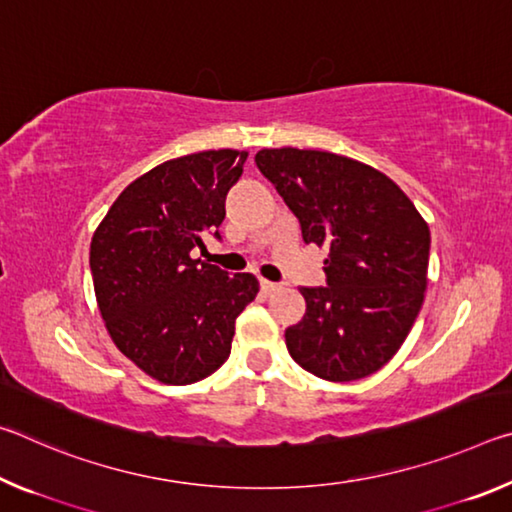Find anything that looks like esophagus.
<instances>
[{"mask_svg": "<svg viewBox=\"0 0 512 512\" xmlns=\"http://www.w3.org/2000/svg\"><path fill=\"white\" fill-rule=\"evenodd\" d=\"M259 284H262V291H264V293H275L277 289L282 287V284L271 282V280H259Z\"/></svg>", "mask_w": 512, "mask_h": 512, "instance_id": "esophagus-1", "label": "esophagus"}]
</instances>
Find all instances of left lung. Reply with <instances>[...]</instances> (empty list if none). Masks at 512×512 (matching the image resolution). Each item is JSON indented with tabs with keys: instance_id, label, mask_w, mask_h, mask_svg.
Returning <instances> with one entry per match:
<instances>
[{
	"instance_id": "left-lung-1",
	"label": "left lung",
	"mask_w": 512,
	"mask_h": 512,
	"mask_svg": "<svg viewBox=\"0 0 512 512\" xmlns=\"http://www.w3.org/2000/svg\"><path fill=\"white\" fill-rule=\"evenodd\" d=\"M259 171L296 214L305 244L327 246V287H300L307 311L287 327L298 366L354 381L386 366L420 314L429 225L391 178L327 151L264 149Z\"/></svg>"
}]
</instances>
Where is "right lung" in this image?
Masks as SVG:
<instances>
[{"label": "right lung", "mask_w": 512, "mask_h": 512, "mask_svg": "<svg viewBox=\"0 0 512 512\" xmlns=\"http://www.w3.org/2000/svg\"><path fill=\"white\" fill-rule=\"evenodd\" d=\"M246 151H203L133 180L94 232L90 271L117 348L162 384H194L230 357L235 320L255 300L250 273L194 259L221 241L225 196Z\"/></svg>", "instance_id": "1"}]
</instances>
